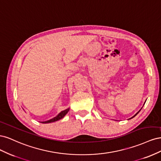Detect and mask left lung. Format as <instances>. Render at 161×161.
Listing matches in <instances>:
<instances>
[{
    "instance_id": "left-lung-1",
    "label": "left lung",
    "mask_w": 161,
    "mask_h": 161,
    "mask_svg": "<svg viewBox=\"0 0 161 161\" xmlns=\"http://www.w3.org/2000/svg\"><path fill=\"white\" fill-rule=\"evenodd\" d=\"M139 111H138V112H137V113H136V114H135V115H134L132 117V118H134V117H135L136 115H137V114L139 113Z\"/></svg>"
}]
</instances>
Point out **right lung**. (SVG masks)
I'll return each instance as SVG.
<instances>
[{
  "mask_svg": "<svg viewBox=\"0 0 161 161\" xmlns=\"http://www.w3.org/2000/svg\"><path fill=\"white\" fill-rule=\"evenodd\" d=\"M69 109H70L69 108V109H65V110H64V111H61L60 113L59 114H58L57 116H56L55 118H52V119H50V120H47V121H42L41 123H43V124H47V123H51V122H53V121H56L59 120V119H60L64 118V117L65 116V115L68 113V112H69Z\"/></svg>",
  "mask_w": 161,
  "mask_h": 161,
  "instance_id": "1",
  "label": "right lung"
}]
</instances>
